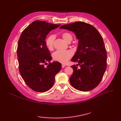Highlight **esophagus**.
<instances>
[{
  "instance_id": "1",
  "label": "esophagus",
  "mask_w": 121,
  "mask_h": 121,
  "mask_svg": "<svg viewBox=\"0 0 121 121\" xmlns=\"http://www.w3.org/2000/svg\"><path fill=\"white\" fill-rule=\"evenodd\" d=\"M65 67V65H64V64H62V68H64Z\"/></svg>"
}]
</instances>
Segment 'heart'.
Instances as JSON below:
<instances>
[{"label":"heart","instance_id":"1","mask_svg":"<svg viewBox=\"0 0 121 121\" xmlns=\"http://www.w3.org/2000/svg\"><path fill=\"white\" fill-rule=\"evenodd\" d=\"M63 39L67 43H70L73 39V36L69 32H64L61 34ZM55 39V36L50 35L47 38L46 40V45L49 50L53 49L54 42ZM73 56L72 51L71 50H57L54 52L52 57L54 60L61 63H65Z\"/></svg>","mask_w":121,"mask_h":121}]
</instances>
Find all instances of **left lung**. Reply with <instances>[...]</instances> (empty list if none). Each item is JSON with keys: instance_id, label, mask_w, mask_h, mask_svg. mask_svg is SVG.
Instances as JSON below:
<instances>
[{"instance_id": "1", "label": "left lung", "mask_w": 121, "mask_h": 121, "mask_svg": "<svg viewBox=\"0 0 121 121\" xmlns=\"http://www.w3.org/2000/svg\"><path fill=\"white\" fill-rule=\"evenodd\" d=\"M60 29L74 33L78 39L76 52L71 61L78 63L71 66L73 73L70 82L74 88L91 91L98 85L107 68V51L101 35L92 25L83 22L62 25Z\"/></svg>"}]
</instances>
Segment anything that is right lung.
<instances>
[{
  "label": "right lung",
  "instance_id": "add662e5",
  "mask_svg": "<svg viewBox=\"0 0 121 121\" xmlns=\"http://www.w3.org/2000/svg\"><path fill=\"white\" fill-rule=\"evenodd\" d=\"M60 26L43 21H35L24 30L17 44V56L20 73L27 85L36 92L49 90L55 83V76L61 70L57 61L52 59L46 45V38L51 30Z\"/></svg>",
  "mask_w": 121,
  "mask_h": 121
}]
</instances>
